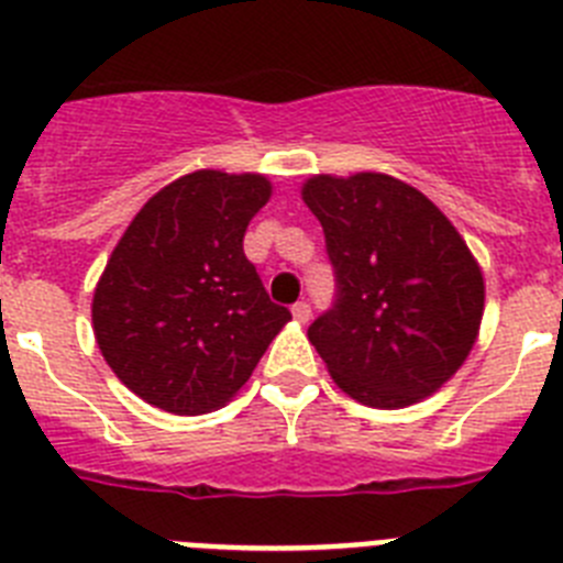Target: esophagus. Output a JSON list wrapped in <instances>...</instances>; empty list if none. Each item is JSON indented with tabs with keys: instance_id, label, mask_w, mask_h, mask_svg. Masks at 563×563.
<instances>
[{
	"instance_id": "1",
	"label": "esophagus",
	"mask_w": 563,
	"mask_h": 563,
	"mask_svg": "<svg viewBox=\"0 0 563 563\" xmlns=\"http://www.w3.org/2000/svg\"><path fill=\"white\" fill-rule=\"evenodd\" d=\"M310 316H312V310L307 301H296V305H292V318H296L298 324H307V321H310Z\"/></svg>"
}]
</instances>
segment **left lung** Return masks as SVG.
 I'll list each match as a JSON object with an SVG mask.
<instances>
[{"instance_id":"8db88e82","label":"left lung","mask_w":563,"mask_h":563,"mask_svg":"<svg viewBox=\"0 0 563 563\" xmlns=\"http://www.w3.org/2000/svg\"><path fill=\"white\" fill-rule=\"evenodd\" d=\"M301 197L335 271V301L307 330L332 380L372 409L429 397L465 363L485 310L465 239L389 174H318Z\"/></svg>"}]
</instances>
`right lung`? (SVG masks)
Returning a JSON list of instances; mask_svg holds the SVG:
<instances>
[{
    "mask_svg": "<svg viewBox=\"0 0 563 563\" xmlns=\"http://www.w3.org/2000/svg\"><path fill=\"white\" fill-rule=\"evenodd\" d=\"M267 200L262 174H186L137 211L109 256L92 298L96 341L123 386L157 409L225 406L290 321L242 251Z\"/></svg>",
    "mask_w": 563,
    "mask_h": 563,
    "instance_id": "1",
    "label": "right lung"
}]
</instances>
